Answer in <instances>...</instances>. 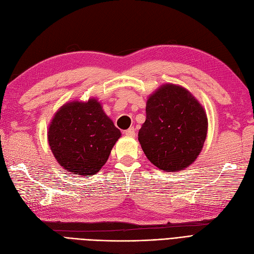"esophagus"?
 I'll use <instances>...</instances> for the list:
<instances>
[{"instance_id": "obj_1", "label": "esophagus", "mask_w": 254, "mask_h": 254, "mask_svg": "<svg viewBox=\"0 0 254 254\" xmlns=\"http://www.w3.org/2000/svg\"><path fill=\"white\" fill-rule=\"evenodd\" d=\"M125 134L127 137H134L136 136V131H134V129L131 127V128L127 129V130L125 131Z\"/></svg>"}]
</instances>
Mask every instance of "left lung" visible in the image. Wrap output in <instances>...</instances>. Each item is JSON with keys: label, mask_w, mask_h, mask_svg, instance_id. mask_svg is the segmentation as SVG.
Listing matches in <instances>:
<instances>
[{"label": "left lung", "mask_w": 254, "mask_h": 254, "mask_svg": "<svg viewBox=\"0 0 254 254\" xmlns=\"http://www.w3.org/2000/svg\"><path fill=\"white\" fill-rule=\"evenodd\" d=\"M138 140L148 160L164 172L187 168L201 153L207 133L203 106L189 90L163 83L146 100Z\"/></svg>", "instance_id": "obj_1"}]
</instances>
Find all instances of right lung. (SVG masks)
I'll return each mask as SVG.
<instances>
[{"mask_svg":"<svg viewBox=\"0 0 254 254\" xmlns=\"http://www.w3.org/2000/svg\"><path fill=\"white\" fill-rule=\"evenodd\" d=\"M121 136L97 98L66 102L48 128L50 149L59 165L84 177L102 168Z\"/></svg>","mask_w":254,"mask_h":254,"instance_id":"right-lung-1","label":"right lung"}]
</instances>
